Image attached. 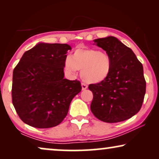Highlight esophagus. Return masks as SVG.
<instances>
[{"label":"esophagus","instance_id":"34e87169","mask_svg":"<svg viewBox=\"0 0 159 159\" xmlns=\"http://www.w3.org/2000/svg\"><path fill=\"white\" fill-rule=\"evenodd\" d=\"M81 85H82V90H86V89L88 88V85H87L86 84H84V83H82V84H81Z\"/></svg>","mask_w":159,"mask_h":159}]
</instances>
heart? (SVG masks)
<instances>
[{
  "mask_svg": "<svg viewBox=\"0 0 159 159\" xmlns=\"http://www.w3.org/2000/svg\"><path fill=\"white\" fill-rule=\"evenodd\" d=\"M67 70L75 72L81 71V78L90 84H98L107 79L111 70L112 61L110 56L95 49L79 48L71 57L65 60Z\"/></svg>",
  "mask_w": 159,
  "mask_h": 159,
  "instance_id": "obj_1",
  "label": "heart"
}]
</instances>
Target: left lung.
<instances>
[{"instance_id": "left-lung-1", "label": "left lung", "mask_w": 159, "mask_h": 159, "mask_svg": "<svg viewBox=\"0 0 159 159\" xmlns=\"http://www.w3.org/2000/svg\"><path fill=\"white\" fill-rule=\"evenodd\" d=\"M93 41L110 56L112 66L107 79L88 87L93 94L91 111L104 122L127 120L140 111L144 100L146 82L143 65L132 49L115 37Z\"/></svg>"}]
</instances>
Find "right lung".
<instances>
[{
  "label": "right lung",
  "mask_w": 159,
  "mask_h": 159,
  "mask_svg": "<svg viewBox=\"0 0 159 159\" xmlns=\"http://www.w3.org/2000/svg\"><path fill=\"white\" fill-rule=\"evenodd\" d=\"M68 44L39 43L26 51L13 71L12 103L19 118L36 128L59 125L74 97L82 90L64 79Z\"/></svg>",
  "instance_id": "1"
}]
</instances>
